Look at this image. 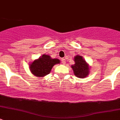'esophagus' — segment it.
I'll use <instances>...</instances> for the list:
<instances>
[{
  "instance_id": "34e87169",
  "label": "esophagus",
  "mask_w": 120,
  "mask_h": 120,
  "mask_svg": "<svg viewBox=\"0 0 120 120\" xmlns=\"http://www.w3.org/2000/svg\"><path fill=\"white\" fill-rule=\"evenodd\" d=\"M61 61H62V63L63 64H64L66 63V59H61Z\"/></svg>"
}]
</instances>
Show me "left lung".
Returning <instances> with one entry per match:
<instances>
[{"label":"left lung","instance_id":"8db88e82","mask_svg":"<svg viewBox=\"0 0 120 120\" xmlns=\"http://www.w3.org/2000/svg\"><path fill=\"white\" fill-rule=\"evenodd\" d=\"M75 64L72 65L74 74L79 78H85L88 75L90 67L82 56L77 55L74 58Z\"/></svg>","mask_w":120,"mask_h":120}]
</instances>
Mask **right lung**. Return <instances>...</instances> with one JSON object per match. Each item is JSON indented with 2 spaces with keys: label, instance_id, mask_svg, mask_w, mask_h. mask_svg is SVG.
<instances>
[{
  "label": "right lung",
  "instance_id": "add662e5",
  "mask_svg": "<svg viewBox=\"0 0 120 120\" xmlns=\"http://www.w3.org/2000/svg\"><path fill=\"white\" fill-rule=\"evenodd\" d=\"M60 61L58 59H52L49 55L43 54L30 64L29 69L33 75L43 77L49 74L52 67Z\"/></svg>",
  "mask_w": 120,
  "mask_h": 120
}]
</instances>
